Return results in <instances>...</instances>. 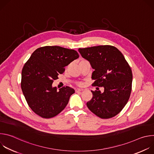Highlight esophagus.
<instances>
[{"label": "esophagus", "mask_w": 154, "mask_h": 154, "mask_svg": "<svg viewBox=\"0 0 154 154\" xmlns=\"http://www.w3.org/2000/svg\"><path fill=\"white\" fill-rule=\"evenodd\" d=\"M75 90V92H80V91H83V89H80V88H76Z\"/></svg>", "instance_id": "esophagus-1"}]
</instances>
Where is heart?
<instances>
[{
	"instance_id": "b5f03b06",
	"label": "heart",
	"mask_w": 154,
	"mask_h": 154,
	"mask_svg": "<svg viewBox=\"0 0 154 154\" xmlns=\"http://www.w3.org/2000/svg\"><path fill=\"white\" fill-rule=\"evenodd\" d=\"M87 61V60H85V59H82V60H80V63H81V62H83V61ZM79 85H82V83H79Z\"/></svg>"
}]
</instances>
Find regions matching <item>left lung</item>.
Masks as SVG:
<instances>
[{"instance_id": "left-lung-1", "label": "left lung", "mask_w": 154, "mask_h": 154, "mask_svg": "<svg viewBox=\"0 0 154 154\" xmlns=\"http://www.w3.org/2000/svg\"><path fill=\"white\" fill-rule=\"evenodd\" d=\"M79 52L94 69L92 86L104 88L102 93L91 91L93 97L86 103L88 108L102 119L115 116L127 104L131 94L133 75L129 64L122 54L112 46L79 48Z\"/></svg>"}]
</instances>
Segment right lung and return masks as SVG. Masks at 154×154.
I'll use <instances>...</instances> for the list:
<instances>
[{"instance_id": "obj_1", "label": "right lung", "mask_w": 154, "mask_h": 154, "mask_svg": "<svg viewBox=\"0 0 154 154\" xmlns=\"http://www.w3.org/2000/svg\"><path fill=\"white\" fill-rule=\"evenodd\" d=\"M79 57L76 51L60 46H45L36 49L22 70L21 89L26 100L36 115L51 118L68 103L73 88L64 86L57 91L54 80L65 71V66Z\"/></svg>"}]
</instances>
